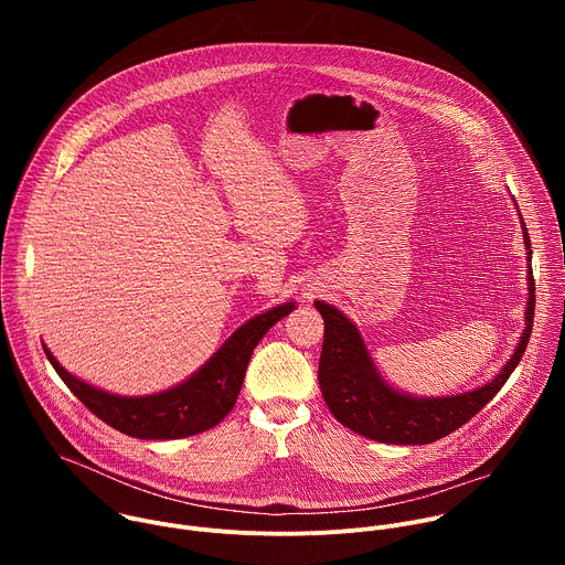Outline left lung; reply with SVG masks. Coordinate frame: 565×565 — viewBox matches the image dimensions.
I'll use <instances>...</instances> for the list:
<instances>
[{
	"instance_id": "1",
	"label": "left lung",
	"mask_w": 565,
	"mask_h": 565,
	"mask_svg": "<svg viewBox=\"0 0 565 565\" xmlns=\"http://www.w3.org/2000/svg\"><path fill=\"white\" fill-rule=\"evenodd\" d=\"M523 236L525 246L530 248L525 227ZM527 262L532 259L527 257ZM527 275L530 299L525 310V331L512 360L486 386L447 397H412L391 388L373 366L362 335L355 324H351V319L324 301H315V308L324 317V347H321L317 377L321 395H324L335 420L364 438L388 445L436 443L471 420L501 391L527 349L534 324L532 266Z\"/></svg>"
}]
</instances>
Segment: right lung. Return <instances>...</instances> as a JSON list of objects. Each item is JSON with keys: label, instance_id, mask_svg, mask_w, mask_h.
Returning a JSON list of instances; mask_svg holds the SVG:
<instances>
[{"label": "right lung", "instance_id": "add662e5", "mask_svg": "<svg viewBox=\"0 0 565 565\" xmlns=\"http://www.w3.org/2000/svg\"><path fill=\"white\" fill-rule=\"evenodd\" d=\"M290 310L295 301L253 317L190 380L153 395L122 397L100 391L64 371L46 347L44 353L71 393L109 427L142 440L188 438L212 429L232 412L255 347Z\"/></svg>", "mask_w": 565, "mask_h": 565}]
</instances>
